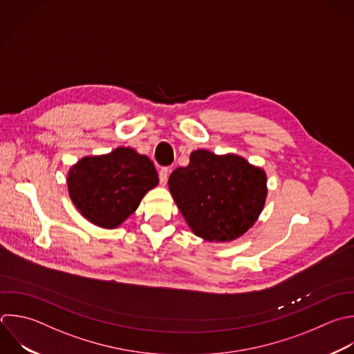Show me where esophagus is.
Here are the masks:
<instances>
[{"label":"esophagus","instance_id":"esophagus-1","mask_svg":"<svg viewBox=\"0 0 354 354\" xmlns=\"http://www.w3.org/2000/svg\"><path fill=\"white\" fill-rule=\"evenodd\" d=\"M167 177H169V169L167 167H162L160 170H159V181H160V184L165 187L166 185V183H167Z\"/></svg>","mask_w":354,"mask_h":354}]
</instances>
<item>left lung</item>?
<instances>
[{"mask_svg": "<svg viewBox=\"0 0 354 354\" xmlns=\"http://www.w3.org/2000/svg\"><path fill=\"white\" fill-rule=\"evenodd\" d=\"M169 189L195 235L230 242L259 218L267 198V176L242 156L198 149L187 167L170 174Z\"/></svg>", "mask_w": 354, "mask_h": 354, "instance_id": "8db88e82", "label": "left lung"}]
</instances>
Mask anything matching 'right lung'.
Listing matches in <instances>:
<instances>
[{
  "label": "right lung",
  "instance_id": "add662e5",
  "mask_svg": "<svg viewBox=\"0 0 354 354\" xmlns=\"http://www.w3.org/2000/svg\"><path fill=\"white\" fill-rule=\"evenodd\" d=\"M159 177L148 156L131 148L86 156L68 173V191L73 205L90 223L116 228L131 216Z\"/></svg>",
  "mask_w": 354,
  "mask_h": 354
}]
</instances>
